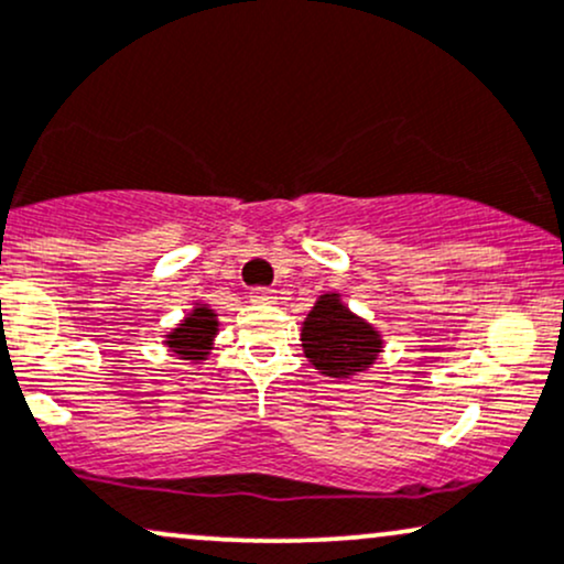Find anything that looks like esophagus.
<instances>
[{
    "instance_id": "obj_1",
    "label": "esophagus",
    "mask_w": 564,
    "mask_h": 564,
    "mask_svg": "<svg viewBox=\"0 0 564 564\" xmlns=\"http://www.w3.org/2000/svg\"><path fill=\"white\" fill-rule=\"evenodd\" d=\"M249 300L257 302V305H272V302H275V292L264 286H253L249 292Z\"/></svg>"
}]
</instances>
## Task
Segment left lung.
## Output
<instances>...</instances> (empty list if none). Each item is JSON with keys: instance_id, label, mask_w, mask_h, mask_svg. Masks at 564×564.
I'll return each mask as SVG.
<instances>
[{"instance_id": "left-lung-1", "label": "left lung", "mask_w": 564, "mask_h": 564, "mask_svg": "<svg viewBox=\"0 0 564 564\" xmlns=\"http://www.w3.org/2000/svg\"><path fill=\"white\" fill-rule=\"evenodd\" d=\"M382 339L367 321L339 302V294H324L302 324V350L321 375L352 377L375 364Z\"/></svg>"}]
</instances>
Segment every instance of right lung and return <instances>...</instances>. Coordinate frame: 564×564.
Wrapping results in <instances>:
<instances>
[{
	"label": "right lung",
	"instance_id": "obj_1",
	"mask_svg": "<svg viewBox=\"0 0 564 564\" xmlns=\"http://www.w3.org/2000/svg\"><path fill=\"white\" fill-rule=\"evenodd\" d=\"M216 326H219V321H216L214 311L200 305L169 334L165 345H169L176 356H182L184 361H203L214 345Z\"/></svg>",
	"mask_w": 564,
	"mask_h": 564
}]
</instances>
